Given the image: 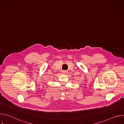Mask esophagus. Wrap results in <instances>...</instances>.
<instances>
[{
    "label": "esophagus",
    "mask_w": 124,
    "mask_h": 124,
    "mask_svg": "<svg viewBox=\"0 0 124 124\" xmlns=\"http://www.w3.org/2000/svg\"><path fill=\"white\" fill-rule=\"evenodd\" d=\"M67 73V72L66 71V70H63L62 71V74H66Z\"/></svg>",
    "instance_id": "1"
}]
</instances>
